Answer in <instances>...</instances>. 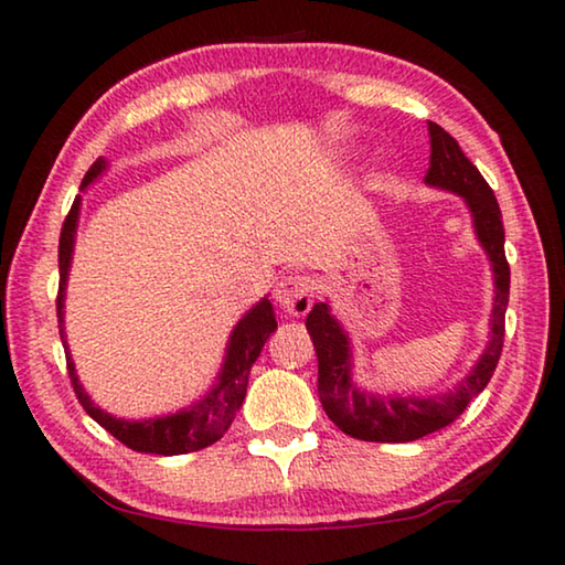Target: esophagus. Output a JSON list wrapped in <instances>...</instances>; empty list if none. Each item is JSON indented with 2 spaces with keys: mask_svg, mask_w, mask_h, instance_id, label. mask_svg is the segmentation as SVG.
<instances>
[{
  "mask_svg": "<svg viewBox=\"0 0 565 565\" xmlns=\"http://www.w3.org/2000/svg\"><path fill=\"white\" fill-rule=\"evenodd\" d=\"M313 279L303 274L284 276V279L276 284V303L281 306L286 313L291 317H306L313 303Z\"/></svg>",
  "mask_w": 565,
  "mask_h": 565,
  "instance_id": "esophagus-1",
  "label": "esophagus"
}]
</instances>
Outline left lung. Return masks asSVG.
<instances>
[{
  "instance_id": "1",
  "label": "left lung",
  "mask_w": 565,
  "mask_h": 565,
  "mask_svg": "<svg viewBox=\"0 0 565 565\" xmlns=\"http://www.w3.org/2000/svg\"><path fill=\"white\" fill-rule=\"evenodd\" d=\"M428 137H431V161H428L426 184L454 191L456 196L463 199L473 218L478 244L483 246L491 262L495 296L489 343L478 356L476 366L446 394L428 398L374 394L369 388H359L353 381V351L349 333L331 313V306L327 301L313 303L309 317H306V329L311 333L319 359L321 406L343 434L359 438V441L406 444L454 424L491 381L503 349V317L505 306H509L511 269L503 252L505 236L499 202H495L481 171L466 159L451 134L428 121Z\"/></svg>"
}]
</instances>
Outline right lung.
I'll return each mask as SVG.
<instances>
[{"label": "right lung", "mask_w": 565, "mask_h": 565, "mask_svg": "<svg viewBox=\"0 0 565 565\" xmlns=\"http://www.w3.org/2000/svg\"><path fill=\"white\" fill-rule=\"evenodd\" d=\"M107 167H109L107 159L99 157L89 167L87 174H84L79 189L87 191L92 181H97L104 171H107ZM79 209H82V196H76L70 214L64 218L62 236H60V294H56L60 337L66 351V369H70L76 398H79L84 411H87L99 426L107 428L117 441L129 446L131 451L157 454V456H179V454L202 451V448L212 446L228 431L236 411L244 404L248 371H252L254 361L259 359L266 339L276 331V317H274L271 301L264 296L259 303L252 306V309L238 319L232 337H228L226 356L222 363V371H218L216 376V384L209 388L202 398L194 401V404L186 408L177 411V414H167V416L141 418V420L111 416L94 404L92 396L87 394V388L79 384V376H76V369L70 353V343H66V333H64V296H66V281H70V269H72Z\"/></svg>", "instance_id": "obj_1"}]
</instances>
